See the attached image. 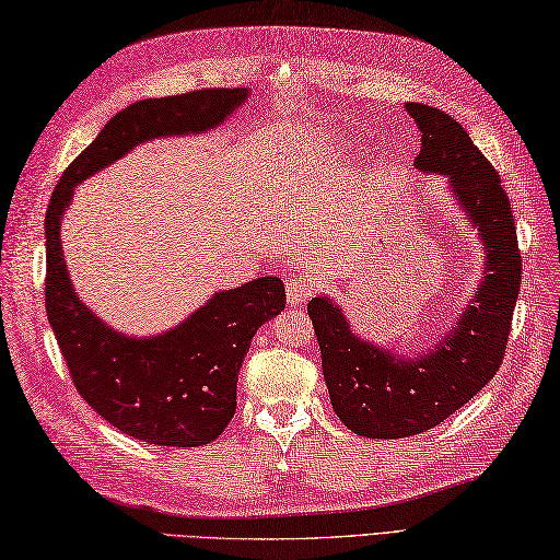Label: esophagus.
<instances>
[{
	"instance_id": "34e87169",
	"label": "esophagus",
	"mask_w": 560,
	"mask_h": 560,
	"mask_svg": "<svg viewBox=\"0 0 560 560\" xmlns=\"http://www.w3.org/2000/svg\"><path fill=\"white\" fill-rule=\"evenodd\" d=\"M284 292H288V302L292 306H302L316 292V280H313L308 272H292V276L284 280Z\"/></svg>"
}]
</instances>
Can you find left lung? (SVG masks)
Returning <instances> with one entry per match:
<instances>
[{"mask_svg":"<svg viewBox=\"0 0 560 560\" xmlns=\"http://www.w3.org/2000/svg\"><path fill=\"white\" fill-rule=\"evenodd\" d=\"M406 112L422 132L413 166L446 177L458 211L482 242V278L452 327L416 353L363 339L335 299H311L308 316L335 413L368 440L411 438L468 404L499 371L521 292L523 264L511 201L494 166L463 126L440 108L408 102Z\"/></svg>","mask_w":560,"mask_h":560,"instance_id":"8db88e82","label":"left lung"}]
</instances>
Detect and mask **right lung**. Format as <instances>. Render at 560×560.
I'll use <instances>...</instances> for the list:
<instances>
[{
	"label": "right lung",
	"mask_w": 560,
	"mask_h": 560,
	"mask_svg": "<svg viewBox=\"0 0 560 560\" xmlns=\"http://www.w3.org/2000/svg\"><path fill=\"white\" fill-rule=\"evenodd\" d=\"M249 97V88H213L130 104L66 168L49 201L47 318L73 385L106 422L147 444L201 446L228 428L242 361L258 327L284 308V284L266 276L221 290L168 330L132 337L102 320L73 290L61 244L63 213L80 183L138 144L209 132Z\"/></svg>",
	"instance_id": "obj_1"
}]
</instances>
